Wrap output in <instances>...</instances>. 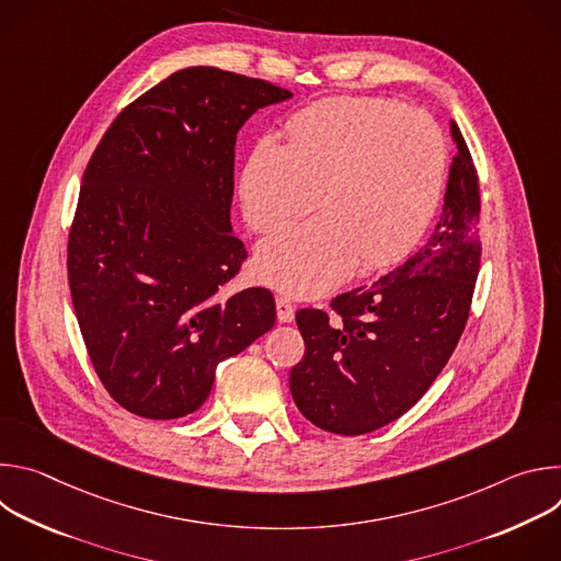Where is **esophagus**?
Listing matches in <instances>:
<instances>
[{
	"instance_id": "1",
	"label": "esophagus",
	"mask_w": 561,
	"mask_h": 561,
	"mask_svg": "<svg viewBox=\"0 0 561 561\" xmlns=\"http://www.w3.org/2000/svg\"><path fill=\"white\" fill-rule=\"evenodd\" d=\"M275 306H277V319H279V322H284V324L293 322V319H295V306H293V301L288 297L279 295L275 299Z\"/></svg>"
}]
</instances>
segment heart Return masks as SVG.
Instances as JSON below:
<instances>
[{"mask_svg":"<svg viewBox=\"0 0 561 561\" xmlns=\"http://www.w3.org/2000/svg\"><path fill=\"white\" fill-rule=\"evenodd\" d=\"M288 144L264 135L249 152L239 197L249 226L266 232L312 206L260 244L262 282L317 297L355 266L386 271L426 232L444 188L446 139L424 111L381 98L319 100L286 122Z\"/></svg>","mask_w":561,"mask_h":561,"instance_id":"1","label":"heart"}]
</instances>
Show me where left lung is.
<instances>
[{
    "label": "left lung",
    "instance_id": "8db88e82",
    "mask_svg": "<svg viewBox=\"0 0 561 561\" xmlns=\"http://www.w3.org/2000/svg\"><path fill=\"white\" fill-rule=\"evenodd\" d=\"M435 232L373 286L331 301L333 319L297 310L304 357L290 370L299 413L335 435L373 433L402 417L450 359L479 273V178L461 130Z\"/></svg>",
    "mask_w": 561,
    "mask_h": 561
}]
</instances>
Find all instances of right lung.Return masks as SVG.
Returning a JSON list of instances; mask_svg holds the SVG:
<instances>
[{
    "label": "right lung",
    "instance_id": "right-lung-1",
    "mask_svg": "<svg viewBox=\"0 0 561 561\" xmlns=\"http://www.w3.org/2000/svg\"><path fill=\"white\" fill-rule=\"evenodd\" d=\"M288 98L264 79L191 66L128 104L91 157L68 286L93 368L133 415L197 411L217 364L275 324L271 290L221 288L249 257L230 232L237 133Z\"/></svg>",
    "mask_w": 561,
    "mask_h": 561
}]
</instances>
